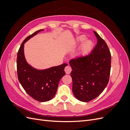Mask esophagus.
<instances>
[{"mask_svg": "<svg viewBox=\"0 0 130 130\" xmlns=\"http://www.w3.org/2000/svg\"><path fill=\"white\" fill-rule=\"evenodd\" d=\"M72 70V69L71 67H70L69 66H66V67H65L64 71H65V72H66V73L67 74H70V73H71Z\"/></svg>", "mask_w": 130, "mask_h": 130, "instance_id": "1", "label": "esophagus"}]
</instances>
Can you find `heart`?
I'll use <instances>...</instances> for the list:
<instances>
[{"label":"heart","mask_w":130,"mask_h":130,"mask_svg":"<svg viewBox=\"0 0 130 130\" xmlns=\"http://www.w3.org/2000/svg\"><path fill=\"white\" fill-rule=\"evenodd\" d=\"M86 40V36H84V35H82L80 37H78L77 38V41L78 42H84ZM93 45V43L92 41H86L84 44L82 45L81 46V49H80V54L84 55L86 53H87L90 49H91L92 46Z\"/></svg>","instance_id":"1"}]
</instances>
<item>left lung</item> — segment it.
I'll return each mask as SVG.
<instances>
[{
  "label": "left lung",
  "instance_id": "left-lung-1",
  "mask_svg": "<svg viewBox=\"0 0 130 130\" xmlns=\"http://www.w3.org/2000/svg\"><path fill=\"white\" fill-rule=\"evenodd\" d=\"M97 44L86 56L72 59V90L77 99L89 102L95 99L107 86L111 67V55L106 42L94 31Z\"/></svg>",
  "mask_w": 130,
  "mask_h": 130
}]
</instances>
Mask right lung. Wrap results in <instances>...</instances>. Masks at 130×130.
Segmentation results:
<instances>
[{
  "instance_id": "obj_1",
  "label": "right lung",
  "mask_w": 130,
  "mask_h": 130,
  "mask_svg": "<svg viewBox=\"0 0 130 130\" xmlns=\"http://www.w3.org/2000/svg\"><path fill=\"white\" fill-rule=\"evenodd\" d=\"M43 30H38L23 41L17 53V70L18 80L23 88L33 99L40 102L52 99L55 95L59 81L66 74L63 63L45 70H37L26 62L24 54V43Z\"/></svg>"
}]
</instances>
